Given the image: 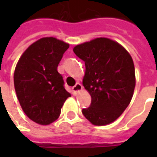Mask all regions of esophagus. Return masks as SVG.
<instances>
[{"instance_id": "1", "label": "esophagus", "mask_w": 157, "mask_h": 157, "mask_svg": "<svg viewBox=\"0 0 157 157\" xmlns=\"http://www.w3.org/2000/svg\"><path fill=\"white\" fill-rule=\"evenodd\" d=\"M72 90H73V93H74V95H77L79 92H81V91L82 90V84H80V83H76V84L72 87Z\"/></svg>"}]
</instances>
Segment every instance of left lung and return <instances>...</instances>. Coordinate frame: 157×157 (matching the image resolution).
<instances>
[{"instance_id":"left-lung-1","label":"left lung","mask_w":157,"mask_h":157,"mask_svg":"<svg viewBox=\"0 0 157 157\" xmlns=\"http://www.w3.org/2000/svg\"><path fill=\"white\" fill-rule=\"evenodd\" d=\"M73 51L85 62L82 84L92 98L91 106L82 109L93 125L114 122L131 101L135 87V65L120 44L97 38L76 45Z\"/></svg>"}]
</instances>
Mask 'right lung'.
<instances>
[{
    "label": "right lung",
    "instance_id": "right-lung-1",
    "mask_svg": "<svg viewBox=\"0 0 157 157\" xmlns=\"http://www.w3.org/2000/svg\"><path fill=\"white\" fill-rule=\"evenodd\" d=\"M69 46L54 37L42 38L30 45L17 63L13 76L17 97L26 115L39 124L55 122L71 97L57 71Z\"/></svg>",
    "mask_w": 157,
    "mask_h": 157
}]
</instances>
